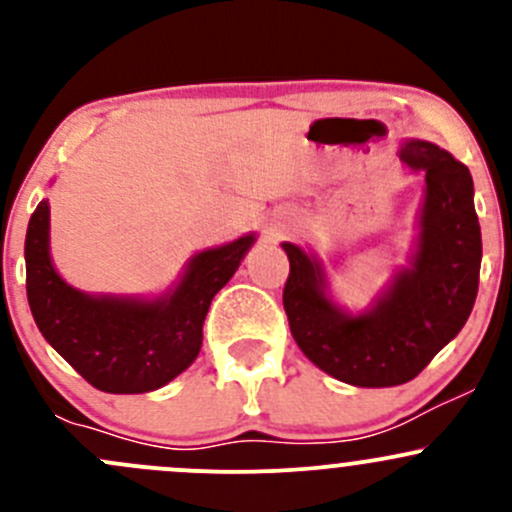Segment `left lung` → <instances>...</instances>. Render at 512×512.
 Listing matches in <instances>:
<instances>
[{
    "instance_id": "8db88e82",
    "label": "left lung",
    "mask_w": 512,
    "mask_h": 512,
    "mask_svg": "<svg viewBox=\"0 0 512 512\" xmlns=\"http://www.w3.org/2000/svg\"><path fill=\"white\" fill-rule=\"evenodd\" d=\"M401 163L426 180L409 265L394 272L364 312H349L329 294L324 262L294 242L285 312L304 356L334 379L364 389L399 386L421 374L458 332L476 304L483 245L473 205V178L436 143L409 138Z\"/></svg>"
}]
</instances>
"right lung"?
Instances as JSON below:
<instances>
[{
  "mask_svg": "<svg viewBox=\"0 0 512 512\" xmlns=\"http://www.w3.org/2000/svg\"><path fill=\"white\" fill-rule=\"evenodd\" d=\"M255 232L208 247L158 297L89 294L56 272L49 252V200L36 205L27 227V297L34 322L91 386L106 394H146L183 374L203 347V322Z\"/></svg>",
  "mask_w": 512,
  "mask_h": 512,
  "instance_id": "1",
  "label": "right lung"
}]
</instances>
